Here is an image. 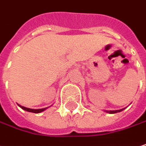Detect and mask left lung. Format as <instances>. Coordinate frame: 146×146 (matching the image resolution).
I'll return each mask as SVG.
<instances>
[{
	"label": "left lung",
	"mask_w": 146,
	"mask_h": 146,
	"mask_svg": "<svg viewBox=\"0 0 146 146\" xmlns=\"http://www.w3.org/2000/svg\"><path fill=\"white\" fill-rule=\"evenodd\" d=\"M124 109H122V110H106V112L107 113H110V114H115V113H118V112H121V111H122Z\"/></svg>",
	"instance_id": "1"
}]
</instances>
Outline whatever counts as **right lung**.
Returning a JSON list of instances; mask_svg holds the SVG:
<instances>
[{"instance_id": "obj_1", "label": "right lung", "mask_w": 146, "mask_h": 146, "mask_svg": "<svg viewBox=\"0 0 146 146\" xmlns=\"http://www.w3.org/2000/svg\"><path fill=\"white\" fill-rule=\"evenodd\" d=\"M19 106L22 109V110H25V111H28V112H32V113H36V114H37V113H41V112H42V111H44L47 108H44V109H39V110H33V109H29V108H25V107H24V106H21V105H19Z\"/></svg>"}]
</instances>
